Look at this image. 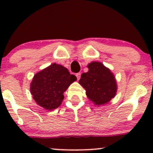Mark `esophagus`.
Here are the masks:
<instances>
[{
    "label": "esophagus",
    "mask_w": 153,
    "mask_h": 153,
    "mask_svg": "<svg viewBox=\"0 0 153 153\" xmlns=\"http://www.w3.org/2000/svg\"><path fill=\"white\" fill-rule=\"evenodd\" d=\"M76 77H77V79H78V80H79V79L80 78V75H81V74H80V73H76Z\"/></svg>",
    "instance_id": "34e87169"
}]
</instances>
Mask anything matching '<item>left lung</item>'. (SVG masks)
Segmentation results:
<instances>
[{
  "label": "left lung",
  "instance_id": "8db88e82",
  "mask_svg": "<svg viewBox=\"0 0 153 153\" xmlns=\"http://www.w3.org/2000/svg\"><path fill=\"white\" fill-rule=\"evenodd\" d=\"M87 67L88 71L81 75L79 83L85 88L87 97L95 105L106 104L117 94L114 75L100 62H91Z\"/></svg>",
  "mask_w": 153,
  "mask_h": 153
}]
</instances>
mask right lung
Returning <instances> with one entry per match:
<instances>
[{
  "label": "right lung",
  "mask_w": 153,
  "mask_h": 153,
  "mask_svg": "<svg viewBox=\"0 0 153 153\" xmlns=\"http://www.w3.org/2000/svg\"><path fill=\"white\" fill-rule=\"evenodd\" d=\"M76 76L71 75L66 68L53 64L34 75L30 84L33 99L39 106L51 111L58 108L64 99V92Z\"/></svg>",
  "instance_id": "add662e5"
}]
</instances>
